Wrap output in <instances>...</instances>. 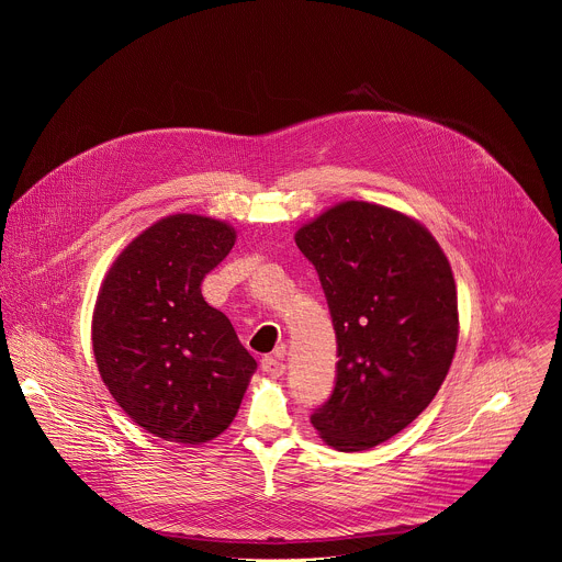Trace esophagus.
Returning a JSON list of instances; mask_svg holds the SVG:
<instances>
[{"mask_svg": "<svg viewBox=\"0 0 562 562\" xmlns=\"http://www.w3.org/2000/svg\"><path fill=\"white\" fill-rule=\"evenodd\" d=\"M262 371L265 373H269V375H273V378H280L282 373H284V362H282V358H280V353H273V356H265L262 358Z\"/></svg>", "mask_w": 562, "mask_h": 562, "instance_id": "1", "label": "esophagus"}]
</instances>
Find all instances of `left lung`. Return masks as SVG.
Masks as SVG:
<instances>
[{
	"label": "left lung",
	"mask_w": 562,
	"mask_h": 562,
	"mask_svg": "<svg viewBox=\"0 0 562 562\" xmlns=\"http://www.w3.org/2000/svg\"><path fill=\"white\" fill-rule=\"evenodd\" d=\"M331 311L336 386L311 425L338 451L371 449L436 397L458 345V295L447 256L414 217L340 202L295 233Z\"/></svg>",
	"instance_id": "left-lung-1"
}]
</instances>
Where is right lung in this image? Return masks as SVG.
Listing matches in <instances>:
<instances>
[{
	"mask_svg": "<svg viewBox=\"0 0 562 562\" xmlns=\"http://www.w3.org/2000/svg\"><path fill=\"white\" fill-rule=\"evenodd\" d=\"M235 245V228L178 213L142 231L109 269L93 311L104 384L148 434L182 445L217 438L235 418L254 356L202 280Z\"/></svg>",
	"mask_w": 562,
	"mask_h": 562,
	"instance_id": "add662e5",
	"label": "right lung"
}]
</instances>
